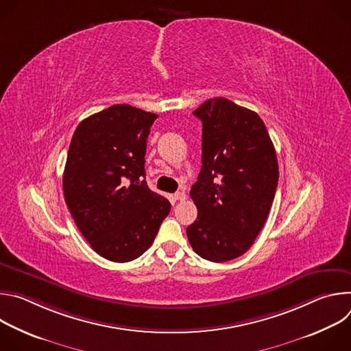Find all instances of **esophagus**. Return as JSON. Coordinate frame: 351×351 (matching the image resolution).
<instances>
[{
    "mask_svg": "<svg viewBox=\"0 0 351 351\" xmlns=\"http://www.w3.org/2000/svg\"><path fill=\"white\" fill-rule=\"evenodd\" d=\"M175 199H178V202H184V199H186L184 191H178V193H175Z\"/></svg>",
    "mask_w": 351,
    "mask_h": 351,
    "instance_id": "esophagus-1",
    "label": "esophagus"
}]
</instances>
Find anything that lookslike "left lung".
I'll return each instance as SVG.
<instances>
[{
  "mask_svg": "<svg viewBox=\"0 0 351 351\" xmlns=\"http://www.w3.org/2000/svg\"><path fill=\"white\" fill-rule=\"evenodd\" d=\"M203 122L202 171L190 197L198 215L187 239L204 260L243 256L261 232L279 179L274 144L257 112L223 97L193 112Z\"/></svg>",
  "mask_w": 351,
  "mask_h": 351,
  "instance_id": "8db88e82",
  "label": "left lung"
}]
</instances>
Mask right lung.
I'll return each instance as SVG.
<instances>
[{"mask_svg": "<svg viewBox=\"0 0 351 351\" xmlns=\"http://www.w3.org/2000/svg\"><path fill=\"white\" fill-rule=\"evenodd\" d=\"M157 118L117 104L83 119L69 145L66 206L94 252L114 263L138 258L171 211L144 179L147 137Z\"/></svg>", "mask_w": 351, "mask_h": 351, "instance_id": "right-lung-1", "label": "right lung"}]
</instances>
